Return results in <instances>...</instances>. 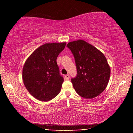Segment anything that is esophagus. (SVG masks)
I'll return each mask as SVG.
<instances>
[{
    "label": "esophagus",
    "instance_id": "1",
    "mask_svg": "<svg viewBox=\"0 0 133 133\" xmlns=\"http://www.w3.org/2000/svg\"><path fill=\"white\" fill-rule=\"evenodd\" d=\"M65 78H66V79L69 80L70 78V76L69 75H66V76H65Z\"/></svg>",
    "mask_w": 133,
    "mask_h": 133
}]
</instances>
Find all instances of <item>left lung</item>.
<instances>
[{
  "mask_svg": "<svg viewBox=\"0 0 133 133\" xmlns=\"http://www.w3.org/2000/svg\"><path fill=\"white\" fill-rule=\"evenodd\" d=\"M67 47L75 57L77 76L71 78L74 89L85 98H93L106 88L110 68L103 53L82 40L69 42Z\"/></svg>",
  "mask_w": 133,
  "mask_h": 133,
  "instance_id": "obj_1",
  "label": "left lung"
}]
</instances>
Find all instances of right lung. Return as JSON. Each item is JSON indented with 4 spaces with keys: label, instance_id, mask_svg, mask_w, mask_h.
Wrapping results in <instances>:
<instances>
[{
    "label": "right lung",
    "instance_id": "add662e5",
    "mask_svg": "<svg viewBox=\"0 0 133 133\" xmlns=\"http://www.w3.org/2000/svg\"><path fill=\"white\" fill-rule=\"evenodd\" d=\"M66 43L42 45L33 51L24 64L22 78L26 89L37 100L48 102L61 90L63 77L56 59Z\"/></svg>",
    "mask_w": 133,
    "mask_h": 133
}]
</instances>
